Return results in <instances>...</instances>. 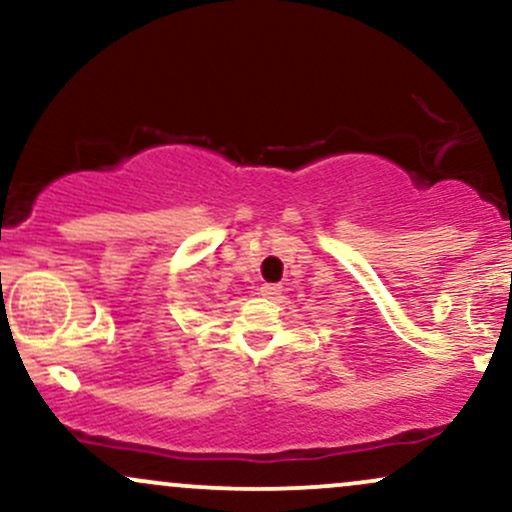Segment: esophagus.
Returning <instances> with one entry per match:
<instances>
[{
  "instance_id": "obj_1",
  "label": "esophagus",
  "mask_w": 512,
  "mask_h": 512,
  "mask_svg": "<svg viewBox=\"0 0 512 512\" xmlns=\"http://www.w3.org/2000/svg\"><path fill=\"white\" fill-rule=\"evenodd\" d=\"M260 293H262L264 298H269V301H274V298L281 296V286L279 284H264L262 289H260Z\"/></svg>"
}]
</instances>
